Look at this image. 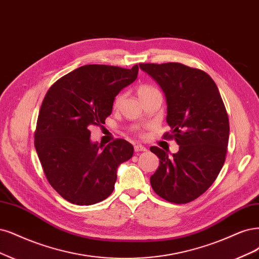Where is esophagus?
<instances>
[{"mask_svg":"<svg viewBox=\"0 0 259 259\" xmlns=\"http://www.w3.org/2000/svg\"><path fill=\"white\" fill-rule=\"evenodd\" d=\"M134 149H135L136 152H142V151H147V148L144 147L142 145H136L135 147H134Z\"/></svg>","mask_w":259,"mask_h":259,"instance_id":"34e87169","label":"esophagus"}]
</instances>
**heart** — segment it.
I'll use <instances>...</instances> for the list:
<instances>
[{
    "instance_id": "heart-1",
    "label": "heart",
    "mask_w": 259,
    "mask_h": 259,
    "mask_svg": "<svg viewBox=\"0 0 259 259\" xmlns=\"http://www.w3.org/2000/svg\"><path fill=\"white\" fill-rule=\"evenodd\" d=\"M158 93H159V91L157 90V89L152 87V85H150V84H141L137 89V94H138L141 102L146 100V99H148V97L152 96L154 94H158ZM121 99H122L121 95H119L117 99H115V105H118L120 103Z\"/></svg>"
}]
</instances>
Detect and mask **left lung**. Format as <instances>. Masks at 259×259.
<instances>
[{
    "label": "left lung",
    "instance_id": "8db88e82",
    "mask_svg": "<svg viewBox=\"0 0 259 259\" xmlns=\"http://www.w3.org/2000/svg\"><path fill=\"white\" fill-rule=\"evenodd\" d=\"M162 89L166 104V121L179 145L169 154L157 147L151 152L159 166L150 183L167 201L186 203L206 192L224 165L229 138V121L219 89L203 70L181 63L139 64Z\"/></svg>",
    "mask_w": 259,
    "mask_h": 259
}]
</instances>
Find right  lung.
Returning <instances> with one entry per match:
<instances>
[{"instance_id": "right-lung-1", "label": "right lung", "mask_w": 259, "mask_h": 259, "mask_svg": "<svg viewBox=\"0 0 259 259\" xmlns=\"http://www.w3.org/2000/svg\"><path fill=\"white\" fill-rule=\"evenodd\" d=\"M137 75V65H84L59 79L45 96L35 149L50 185L67 201L90 206L113 192L118 167L134 148L124 139L105 147L92 142L90 128L105 124L115 96Z\"/></svg>"}]
</instances>
